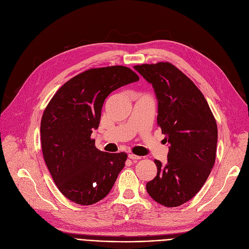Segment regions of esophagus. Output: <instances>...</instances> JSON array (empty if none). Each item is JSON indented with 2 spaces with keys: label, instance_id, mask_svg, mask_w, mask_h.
Segmentation results:
<instances>
[{
  "label": "esophagus",
  "instance_id": "obj_1",
  "mask_svg": "<svg viewBox=\"0 0 249 249\" xmlns=\"http://www.w3.org/2000/svg\"><path fill=\"white\" fill-rule=\"evenodd\" d=\"M128 158H129V159H131V160H134V161H136V160H138L142 159V157L136 156V155H133V154H129V155H128Z\"/></svg>",
  "mask_w": 249,
  "mask_h": 249
}]
</instances>
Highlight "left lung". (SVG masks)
<instances>
[{"label":"left lung","mask_w":249,"mask_h":249,"mask_svg":"<svg viewBox=\"0 0 249 249\" xmlns=\"http://www.w3.org/2000/svg\"><path fill=\"white\" fill-rule=\"evenodd\" d=\"M153 85L158 125L169 143L167 163L155 160L157 176L146 183L149 196L167 208L190 200L203 186L215 160L218 128L201 91L168 62L133 67Z\"/></svg>","instance_id":"obj_1"}]
</instances>
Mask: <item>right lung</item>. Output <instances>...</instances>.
Segmentation results:
<instances>
[{
  "label": "right lung",
  "mask_w": 249,
  "mask_h": 249,
  "mask_svg": "<svg viewBox=\"0 0 249 249\" xmlns=\"http://www.w3.org/2000/svg\"><path fill=\"white\" fill-rule=\"evenodd\" d=\"M139 80L124 66L89 69L65 83L47 106L40 122L42 155L64 196L81 205L106 197L125 166V153L110 154L94 146L107 96Z\"/></svg>",
  "instance_id": "obj_1"
}]
</instances>
